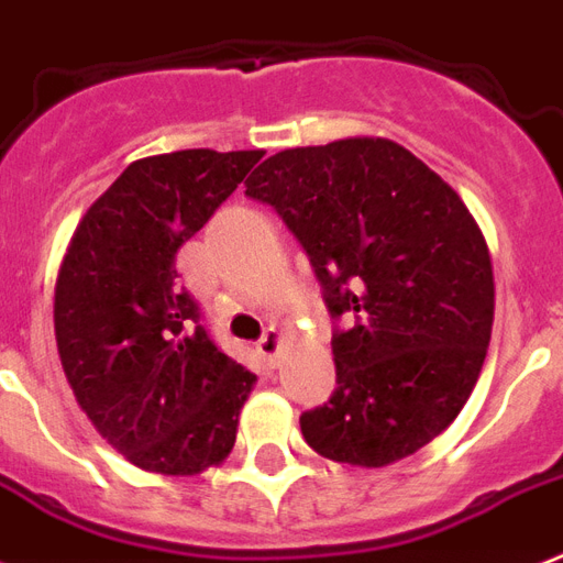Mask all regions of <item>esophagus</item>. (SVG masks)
Masks as SVG:
<instances>
[{
  "label": "esophagus",
  "instance_id": "obj_1",
  "mask_svg": "<svg viewBox=\"0 0 563 563\" xmlns=\"http://www.w3.org/2000/svg\"><path fill=\"white\" fill-rule=\"evenodd\" d=\"M256 351L263 353L265 360L268 362H274L277 360V356H280V351H283V335H280V330H268V333L263 335V339H260V342H256Z\"/></svg>",
  "mask_w": 563,
  "mask_h": 563
}]
</instances>
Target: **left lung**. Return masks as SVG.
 Here are the masks:
<instances>
[{
	"label": "left lung",
	"instance_id": "obj_1",
	"mask_svg": "<svg viewBox=\"0 0 563 563\" xmlns=\"http://www.w3.org/2000/svg\"><path fill=\"white\" fill-rule=\"evenodd\" d=\"M245 187L351 321L333 335V397L300 415L307 444L356 467L418 453L464 409L494 327L490 251L462 195L383 136L286 148Z\"/></svg>",
	"mask_w": 563,
	"mask_h": 563
}]
</instances>
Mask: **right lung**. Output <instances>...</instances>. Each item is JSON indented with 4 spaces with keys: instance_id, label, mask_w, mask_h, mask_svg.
<instances>
[{
    "instance_id": "right-lung-1",
    "label": "right lung",
    "mask_w": 563,
    "mask_h": 563,
    "mask_svg": "<svg viewBox=\"0 0 563 563\" xmlns=\"http://www.w3.org/2000/svg\"><path fill=\"white\" fill-rule=\"evenodd\" d=\"M263 152L134 161L78 221L55 283V342L75 400L119 455L195 476L236 444L256 376L210 342L175 256Z\"/></svg>"
}]
</instances>
